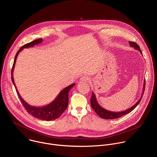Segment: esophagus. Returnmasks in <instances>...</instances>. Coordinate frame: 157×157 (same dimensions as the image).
Masks as SVG:
<instances>
[{
    "mask_svg": "<svg viewBox=\"0 0 157 157\" xmlns=\"http://www.w3.org/2000/svg\"><path fill=\"white\" fill-rule=\"evenodd\" d=\"M81 79V81L87 82V81H89V78L88 77H87V76H82V77H81V79Z\"/></svg>",
    "mask_w": 157,
    "mask_h": 157,
    "instance_id": "1",
    "label": "esophagus"
}]
</instances>
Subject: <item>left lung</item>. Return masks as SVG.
I'll return each mask as SVG.
<instances>
[{"label":"left lung","mask_w":157,"mask_h":157,"mask_svg":"<svg viewBox=\"0 0 157 157\" xmlns=\"http://www.w3.org/2000/svg\"><path fill=\"white\" fill-rule=\"evenodd\" d=\"M129 44L130 47H133L136 50H139L140 53L142 54V52L141 51V50L140 49L139 46L138 44L135 43V42H132V41H129ZM145 80L144 81V88H143V94L142 96H141V98L139 99V100L136 102V104H134L132 107H131L130 108H129L128 109L124 110L123 112H112V111H109L105 109H104L103 107H102L101 105H99V104H98V102H97L96 100V98L95 96L94 93L93 92L92 93V96H91V105L92 108L94 109V110L96 112V113H97V114L101 118L104 119H117L119 117H121L125 114H128L129 113L135 109L138 104L140 103L143 94L144 93V91H145Z\"/></svg>","instance_id":"obj_1"}]
</instances>
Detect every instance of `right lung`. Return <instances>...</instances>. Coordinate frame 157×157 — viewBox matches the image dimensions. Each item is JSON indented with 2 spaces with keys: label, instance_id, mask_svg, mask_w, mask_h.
Instances as JSON below:
<instances>
[{
  "label": "right lung",
  "instance_id": "add662e5",
  "mask_svg": "<svg viewBox=\"0 0 157 157\" xmlns=\"http://www.w3.org/2000/svg\"><path fill=\"white\" fill-rule=\"evenodd\" d=\"M41 38H39L37 40H35L34 41H32L29 43H27L24 44V46H22L19 50L16 53L13 66L12 68V72H11V78H12V81L15 87L17 93L18 94V96L22 104V105H24V107L25 108L26 110L28 112V113L31 114L33 117L39 119L42 121H52L58 119L61 116V115L63 113V112L66 109L67 107H68V94L69 92L70 91V89L75 85V83L68 86V87H65L64 89L59 93V94L58 95V96L56 98V99L52 102L50 104H48L47 105L43 106V107H34V106H31L30 105L28 104L20 96L19 94L17 89L16 87L15 84L13 80V69L15 67V64L16 63V59L18 56V53L23 50L24 48H29V47H32L35 44H38L42 41Z\"/></svg>",
  "mask_w": 157,
  "mask_h": 157
}]
</instances>
